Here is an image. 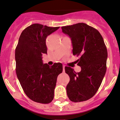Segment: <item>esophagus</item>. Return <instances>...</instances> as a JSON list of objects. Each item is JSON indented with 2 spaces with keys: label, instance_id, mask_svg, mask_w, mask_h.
Segmentation results:
<instances>
[{
  "label": "esophagus",
  "instance_id": "esophagus-1",
  "mask_svg": "<svg viewBox=\"0 0 120 120\" xmlns=\"http://www.w3.org/2000/svg\"><path fill=\"white\" fill-rule=\"evenodd\" d=\"M64 68H65V66H64V65L63 66V72H64V71H65V69H64Z\"/></svg>",
  "mask_w": 120,
  "mask_h": 120
}]
</instances>
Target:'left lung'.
Returning a JSON list of instances; mask_svg holds the SVG:
<instances>
[{"instance_id":"8db88e82","label":"left lung","mask_w":120,"mask_h":120,"mask_svg":"<svg viewBox=\"0 0 120 120\" xmlns=\"http://www.w3.org/2000/svg\"><path fill=\"white\" fill-rule=\"evenodd\" d=\"M61 29L71 38L73 54L80 57L77 64L81 68L79 72L64 68L70 77L67 95L73 102L86 101L96 93L105 75L107 49L99 31L87 24L79 22Z\"/></svg>"}]
</instances>
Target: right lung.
I'll return each instance as SVG.
<instances>
[{
    "mask_svg": "<svg viewBox=\"0 0 120 120\" xmlns=\"http://www.w3.org/2000/svg\"><path fill=\"white\" fill-rule=\"evenodd\" d=\"M59 27H51L33 24L22 32L15 49L16 73L27 96L40 103H50L54 99L58 75L63 65L44 64L42 54H47L46 38Z\"/></svg>",
    "mask_w": 120,
    "mask_h": 120,
    "instance_id": "right-lung-1",
    "label": "right lung"
}]
</instances>
